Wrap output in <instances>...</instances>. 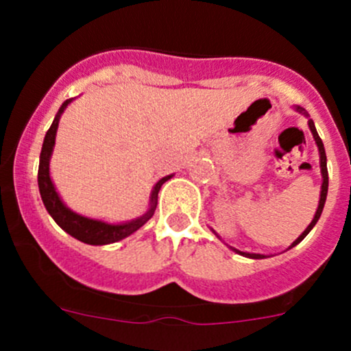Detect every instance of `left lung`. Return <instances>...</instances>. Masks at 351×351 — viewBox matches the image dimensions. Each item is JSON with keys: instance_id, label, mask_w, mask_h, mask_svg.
I'll list each match as a JSON object with an SVG mask.
<instances>
[{"instance_id": "left-lung-1", "label": "left lung", "mask_w": 351, "mask_h": 351, "mask_svg": "<svg viewBox=\"0 0 351 351\" xmlns=\"http://www.w3.org/2000/svg\"><path fill=\"white\" fill-rule=\"evenodd\" d=\"M297 110H299V112H302L304 115H307V112H306V110H304V108L297 107ZM309 129H311V132H313L314 139H316L317 147H319V154H321V173H323V186H321V198H319V205H317V210H316V215H314L313 222H311V224L307 226L306 231H304L302 234H300L299 238H297L295 241L292 243V246H290V247H293V246H295V244H299L300 241H302V239L306 238L307 234H309L311 229H313L314 226H316V222L319 221V217H321V212H323L324 202H326V195H328V166H326V153H324L323 141H321V137H319V134H317L316 127H314V122H313V120H309ZM290 247H289V250H290ZM234 251H238V250H234ZM238 253H241V251H238ZM241 254H244V256H247V258H256V260H258V258H265L263 254H250V253H241Z\"/></svg>"}]
</instances>
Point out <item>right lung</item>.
<instances>
[{"label": "right lung", "instance_id": "right-lung-1", "mask_svg": "<svg viewBox=\"0 0 351 351\" xmlns=\"http://www.w3.org/2000/svg\"><path fill=\"white\" fill-rule=\"evenodd\" d=\"M71 100H66L64 104L59 108L58 115H56L54 122H52L51 129L45 134L44 144H42V153H40V162H38V190H40L42 202H44L45 208H47L49 214L52 215L56 222L59 224V228H62L67 234H71L73 238L80 239V241L86 244H110L120 241V239L127 238L129 234L136 232L137 229L143 228L151 217H153L156 210V204H158V193L161 189L162 183L166 180L171 178V175L165 176V178L159 180L156 183L153 195H151V208L143 215V217L136 219V221H130L127 224H105L101 221H93V219L83 217V215L74 214L73 210L66 207L64 204L59 198L58 192H56L54 185L51 182V176H49V159H51L52 147L56 143V130L59 125V117L64 112Z\"/></svg>", "mask_w": 351, "mask_h": 351}]
</instances>
